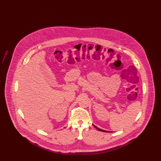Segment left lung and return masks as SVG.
<instances>
[{
  "label": "left lung",
  "mask_w": 161,
  "mask_h": 161,
  "mask_svg": "<svg viewBox=\"0 0 161 161\" xmlns=\"http://www.w3.org/2000/svg\"><path fill=\"white\" fill-rule=\"evenodd\" d=\"M93 126H94V127H95V128H96V129H97V130H100V131H103V132H106H106H108V131H105V130H102V129H100V128L97 127V126H95V125H93Z\"/></svg>",
  "instance_id": "1"
}]
</instances>
